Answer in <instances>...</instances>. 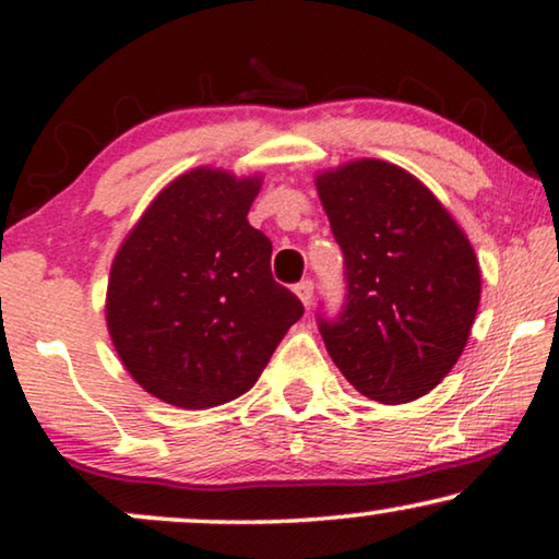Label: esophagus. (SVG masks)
I'll return each mask as SVG.
<instances>
[{
	"label": "esophagus",
	"mask_w": 559,
	"mask_h": 559,
	"mask_svg": "<svg viewBox=\"0 0 559 559\" xmlns=\"http://www.w3.org/2000/svg\"><path fill=\"white\" fill-rule=\"evenodd\" d=\"M295 295L300 297L305 308H308L310 300H312V280H302V282H297V285H295Z\"/></svg>",
	"instance_id": "obj_1"
}]
</instances>
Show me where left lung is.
I'll use <instances>...</instances> for the list:
<instances>
[{
  "mask_svg": "<svg viewBox=\"0 0 559 559\" xmlns=\"http://www.w3.org/2000/svg\"><path fill=\"white\" fill-rule=\"evenodd\" d=\"M343 251L346 302L318 316L328 354L381 404L417 400L461 358L480 300L471 241L438 198L402 167L356 159L318 175Z\"/></svg>",
  "mask_w": 559,
  "mask_h": 559,
  "instance_id": "1",
  "label": "left lung"
}]
</instances>
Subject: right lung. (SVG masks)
Here are the masks:
<instances>
[{
	"label": "right lung",
	"mask_w": 559,
	"mask_h": 559,
	"mask_svg": "<svg viewBox=\"0 0 559 559\" xmlns=\"http://www.w3.org/2000/svg\"><path fill=\"white\" fill-rule=\"evenodd\" d=\"M259 186L213 167L180 175L114 257V348L144 392L175 407L249 392L305 312L272 277V241L247 221Z\"/></svg>",
	"instance_id": "right-lung-1"
}]
</instances>
